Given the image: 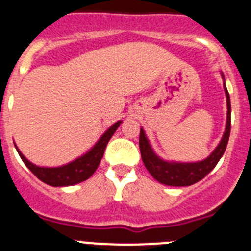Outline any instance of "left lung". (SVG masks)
Masks as SVG:
<instances>
[{"label":"left lung","instance_id":"obj_1","mask_svg":"<svg viewBox=\"0 0 251 251\" xmlns=\"http://www.w3.org/2000/svg\"><path fill=\"white\" fill-rule=\"evenodd\" d=\"M226 99H227V120H226L225 134L222 136L221 143L215 149V151L210 156L202 162L197 163H168L162 160L154 154L147 136L144 134V130H140V138H139V147H140L141 159L144 165L148 169L152 177L158 182L165 186L173 187H186L195 184L198 180L203 179L207 174L216 167L219 160L225 152L227 147L228 138H230L231 130V104L230 96H228L227 88L225 86Z\"/></svg>","mask_w":251,"mask_h":251}]
</instances>
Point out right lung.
<instances>
[{"mask_svg":"<svg viewBox=\"0 0 251 251\" xmlns=\"http://www.w3.org/2000/svg\"><path fill=\"white\" fill-rule=\"evenodd\" d=\"M120 124H121V121H117V123L113 124L107 131L102 135V138L100 139L99 143L96 144L95 147L89 150L87 154L75 159L74 162L69 163V164L63 165V167L43 168L34 165L21 154L20 150L17 149V148L16 149L26 167L29 168L30 171L40 180L53 187L73 186V184H77V183L88 179L95 173L96 169L99 168L102 156H103L104 149H106L108 140L112 138V135L115 134Z\"/></svg>","mask_w":251,"mask_h":251,"instance_id":"obj_1","label":"right lung"}]
</instances>
